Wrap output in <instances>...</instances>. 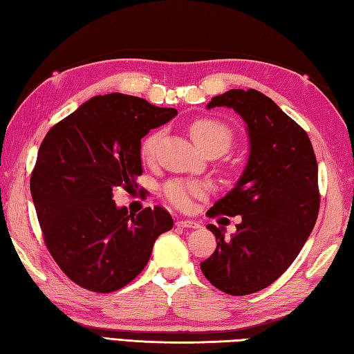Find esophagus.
<instances>
[{
	"label": "esophagus",
	"instance_id": "esophagus-1",
	"mask_svg": "<svg viewBox=\"0 0 354 354\" xmlns=\"http://www.w3.org/2000/svg\"><path fill=\"white\" fill-rule=\"evenodd\" d=\"M176 226L192 227V230H195V227H200V225L196 223L195 220H190V218H179V220H176Z\"/></svg>",
	"mask_w": 354,
	"mask_h": 354
}]
</instances>
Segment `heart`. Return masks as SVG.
Segmentation results:
<instances>
[{"instance_id": "1", "label": "heart", "mask_w": 354, "mask_h": 354, "mask_svg": "<svg viewBox=\"0 0 354 354\" xmlns=\"http://www.w3.org/2000/svg\"><path fill=\"white\" fill-rule=\"evenodd\" d=\"M189 133L192 139L203 151H215L218 154L226 153L231 148L234 134L226 123L215 118H196L190 123ZM164 137V129L158 128L148 133L140 143V154L143 159H153L160 140ZM206 185L198 181H185V179H171L164 185V195L173 206L185 209L190 206L192 198H200L206 195Z\"/></svg>"}]
</instances>
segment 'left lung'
Listing matches in <instances>:
<instances>
[{
	"label": "left lung",
	"instance_id": "left-lung-1",
	"mask_svg": "<svg viewBox=\"0 0 354 354\" xmlns=\"http://www.w3.org/2000/svg\"><path fill=\"white\" fill-rule=\"evenodd\" d=\"M215 106L245 120L250 158L236 187L206 214L242 221L230 239L207 226L217 248L200 267L214 287L242 297L274 283L301 251L320 209L319 169L306 131L263 93L232 88L207 104Z\"/></svg>",
	"mask_w": 354,
	"mask_h": 354
}]
</instances>
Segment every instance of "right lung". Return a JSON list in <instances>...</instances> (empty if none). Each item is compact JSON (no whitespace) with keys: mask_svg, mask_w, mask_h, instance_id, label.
Segmentation results:
<instances>
[{"mask_svg":"<svg viewBox=\"0 0 354 354\" xmlns=\"http://www.w3.org/2000/svg\"><path fill=\"white\" fill-rule=\"evenodd\" d=\"M176 115L123 93L93 97L48 131L31 173L41 234L61 270L84 289L109 293L129 284L173 227L162 206L118 209L112 190L142 175L140 139Z\"/></svg>","mask_w":354,"mask_h":354,"instance_id":"1","label":"right lung"}]
</instances>
